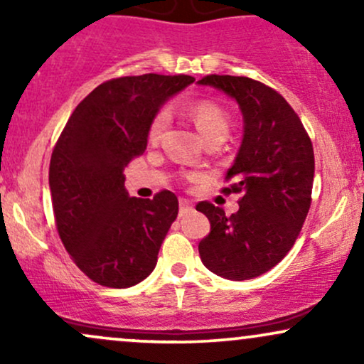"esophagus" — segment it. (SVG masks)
<instances>
[{"label":"esophagus","instance_id":"1","mask_svg":"<svg viewBox=\"0 0 364 364\" xmlns=\"http://www.w3.org/2000/svg\"><path fill=\"white\" fill-rule=\"evenodd\" d=\"M191 203L188 202V200H185V198H181L179 200V217H183V215H186L188 212H191Z\"/></svg>","mask_w":364,"mask_h":364}]
</instances>
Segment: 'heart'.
Wrapping results in <instances>:
<instances>
[{
	"label": "heart",
	"mask_w": 364,
	"mask_h": 364,
	"mask_svg": "<svg viewBox=\"0 0 364 364\" xmlns=\"http://www.w3.org/2000/svg\"><path fill=\"white\" fill-rule=\"evenodd\" d=\"M186 114L190 116L191 121L196 124L198 132L202 133L203 139H225L229 132V116L223 106L208 99H200V101H193L186 106ZM169 123L168 111H159L150 119L147 128V140L149 144L156 145L161 141L162 135H164L166 128Z\"/></svg>",
	"instance_id": "b5f03b06"
}]
</instances>
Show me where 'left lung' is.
<instances>
[{"mask_svg":"<svg viewBox=\"0 0 364 364\" xmlns=\"http://www.w3.org/2000/svg\"><path fill=\"white\" fill-rule=\"evenodd\" d=\"M198 83L240 104L245 133L223 193H240V210L225 215L210 202L196 210L210 220L198 252L210 272L231 281L258 277L286 257L311 205L315 156L301 119L289 102L248 77L207 75Z\"/></svg>","mask_w":364,"mask_h":364,"instance_id":"1","label":"left lung"}]
</instances>
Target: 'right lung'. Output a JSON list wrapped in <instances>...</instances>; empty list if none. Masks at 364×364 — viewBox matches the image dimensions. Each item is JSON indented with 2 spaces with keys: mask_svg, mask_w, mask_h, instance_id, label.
Listing matches in <instances>:
<instances>
[{
  "mask_svg": "<svg viewBox=\"0 0 364 364\" xmlns=\"http://www.w3.org/2000/svg\"><path fill=\"white\" fill-rule=\"evenodd\" d=\"M190 75L145 73L101 83L75 107L53 149L49 188L66 252L106 287L144 281L178 215V196H128L123 169L147 149L150 119Z\"/></svg>",
  "mask_w": 364,
  "mask_h": 364,
  "instance_id": "add662e5",
  "label": "right lung"
}]
</instances>
